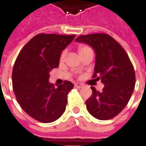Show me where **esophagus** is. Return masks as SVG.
<instances>
[{"label": "esophagus", "instance_id": "esophagus-1", "mask_svg": "<svg viewBox=\"0 0 146 146\" xmlns=\"http://www.w3.org/2000/svg\"><path fill=\"white\" fill-rule=\"evenodd\" d=\"M82 86L81 83H80V82H76V83H75V87H76V88H79V89H80V88H82Z\"/></svg>", "mask_w": 146, "mask_h": 146}]
</instances>
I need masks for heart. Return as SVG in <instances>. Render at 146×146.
<instances>
[{"label": "heart", "instance_id": "b5f03b06", "mask_svg": "<svg viewBox=\"0 0 146 146\" xmlns=\"http://www.w3.org/2000/svg\"><path fill=\"white\" fill-rule=\"evenodd\" d=\"M91 50V48H89V47H87V46H82V47H80V50H79V53H82V52H85V51H87V50ZM66 50H64L63 51V53H62V54H61V58L63 59V58H64V57L66 56Z\"/></svg>", "mask_w": 146, "mask_h": 146}]
</instances>
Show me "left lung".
<instances>
[{
  "mask_svg": "<svg viewBox=\"0 0 146 146\" xmlns=\"http://www.w3.org/2000/svg\"><path fill=\"white\" fill-rule=\"evenodd\" d=\"M76 42L92 47L96 53L93 78L104 85L101 92L91 87L92 94L86 102L87 110L98 120L114 117L127 106L136 84L128 55L116 40L104 33L81 35Z\"/></svg>",
  "mask_w": 146,
  "mask_h": 146,
  "instance_id": "obj_1",
  "label": "left lung"
}]
</instances>
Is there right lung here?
<instances>
[{
    "label": "right lung",
    "mask_w": 146,
    "mask_h": 146,
    "mask_svg": "<svg viewBox=\"0 0 146 146\" xmlns=\"http://www.w3.org/2000/svg\"><path fill=\"white\" fill-rule=\"evenodd\" d=\"M74 38L75 35L38 34L23 47L15 61L12 83L17 102L39 122H54L65 111L73 84L66 80L56 87L48 80L51 70L59 66L62 50Z\"/></svg>",
    "instance_id": "obj_1"
}]
</instances>
